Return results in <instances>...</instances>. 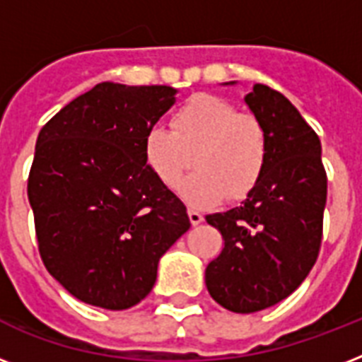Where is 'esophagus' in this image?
<instances>
[{
    "mask_svg": "<svg viewBox=\"0 0 362 362\" xmlns=\"http://www.w3.org/2000/svg\"><path fill=\"white\" fill-rule=\"evenodd\" d=\"M187 216H189V221H192V226H199V223H203L204 216L201 214V212H197V210H187Z\"/></svg>",
    "mask_w": 362,
    "mask_h": 362,
    "instance_id": "obj_1",
    "label": "esophagus"
}]
</instances>
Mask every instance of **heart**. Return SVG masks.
<instances>
[{
  "mask_svg": "<svg viewBox=\"0 0 362 362\" xmlns=\"http://www.w3.org/2000/svg\"><path fill=\"white\" fill-rule=\"evenodd\" d=\"M195 173L180 184L193 209H210L223 199L242 201L259 186L269 161V135L263 122L212 93L187 99L170 118V129L152 127L144 136V159L167 187H175L189 167Z\"/></svg>",
  "mask_w": 362,
  "mask_h": 362,
  "instance_id": "b5f03b06",
  "label": "heart"
}]
</instances>
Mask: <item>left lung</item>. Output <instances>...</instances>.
<instances>
[{"label": "left lung", "instance_id": "1", "mask_svg": "<svg viewBox=\"0 0 362 362\" xmlns=\"http://www.w3.org/2000/svg\"><path fill=\"white\" fill-rule=\"evenodd\" d=\"M247 107L269 135V161L242 206L206 216L223 250L204 272L210 297L237 314L274 306L308 276L320 255L327 173L321 142L280 92L255 84Z\"/></svg>", "mask_w": 362, "mask_h": 362}]
</instances>
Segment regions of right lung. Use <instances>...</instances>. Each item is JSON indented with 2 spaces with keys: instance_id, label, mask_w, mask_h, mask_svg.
Here are the masks:
<instances>
[{
  "instance_id": "right-lung-1",
  "label": "right lung",
  "mask_w": 362,
  "mask_h": 362,
  "mask_svg": "<svg viewBox=\"0 0 362 362\" xmlns=\"http://www.w3.org/2000/svg\"><path fill=\"white\" fill-rule=\"evenodd\" d=\"M175 93L101 82L39 131L28 178L37 246L48 272L82 303H141L159 257L192 227L144 159V136Z\"/></svg>"
}]
</instances>
